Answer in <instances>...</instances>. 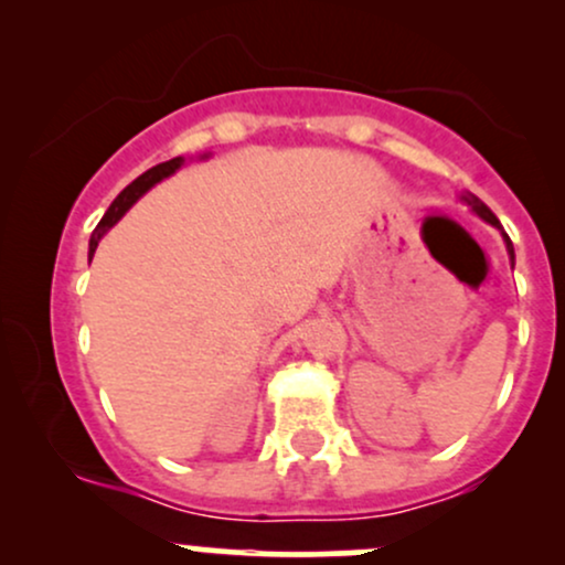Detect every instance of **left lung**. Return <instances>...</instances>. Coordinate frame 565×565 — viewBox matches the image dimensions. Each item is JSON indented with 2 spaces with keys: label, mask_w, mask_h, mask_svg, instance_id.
Returning <instances> with one entry per match:
<instances>
[{
  "label": "left lung",
  "mask_w": 565,
  "mask_h": 565,
  "mask_svg": "<svg viewBox=\"0 0 565 565\" xmlns=\"http://www.w3.org/2000/svg\"><path fill=\"white\" fill-rule=\"evenodd\" d=\"M462 201H468V204L472 206V212H476V215H478V217H483V220H486V223L497 225V228H499V220H497V215H494V212H491V210H489V206H486V204H483V201H481V199H476V196H462ZM502 236H504V244H508V252H510V260H512V263H515V249H512V242H510V236H508V233H502Z\"/></svg>",
  "instance_id": "left-lung-1"
}]
</instances>
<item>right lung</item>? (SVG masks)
Masks as SVG:
<instances>
[{
    "instance_id": "obj_1",
    "label": "right lung",
    "mask_w": 565,
    "mask_h": 565,
    "mask_svg": "<svg viewBox=\"0 0 565 565\" xmlns=\"http://www.w3.org/2000/svg\"><path fill=\"white\" fill-rule=\"evenodd\" d=\"M183 161H185L183 157H174L170 161H161V164L151 167V170H148V172H142L138 180H132V183H129L125 191H121L119 196L111 201V206H108V210H106V215H103L100 223H97V228L93 231V238H89V260H93V255H95V249H97V242H100V238L106 236V231H111L114 225L119 223L121 217H125V212L135 204V201L142 196V193L151 191L153 185L161 183V180L170 178V174L178 172L180 167H183Z\"/></svg>"
}]
</instances>
